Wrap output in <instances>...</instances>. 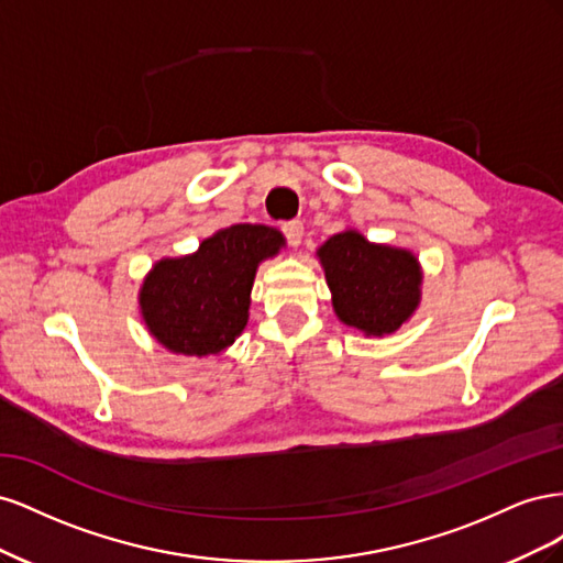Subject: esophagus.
<instances>
[{"label":"esophagus","mask_w":563,"mask_h":563,"mask_svg":"<svg viewBox=\"0 0 563 563\" xmlns=\"http://www.w3.org/2000/svg\"><path fill=\"white\" fill-rule=\"evenodd\" d=\"M282 232L286 234L288 244H291V246H300L302 234H305V228H302L300 220H288V223L282 225Z\"/></svg>","instance_id":"34e87169"}]
</instances>
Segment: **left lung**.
Listing matches in <instances>:
<instances>
[{
	"mask_svg": "<svg viewBox=\"0 0 563 563\" xmlns=\"http://www.w3.org/2000/svg\"><path fill=\"white\" fill-rule=\"evenodd\" d=\"M335 317L364 335L399 331L422 298V267L413 251L368 242L347 228L317 249Z\"/></svg>",
	"mask_w": 563,
	"mask_h": 563,
	"instance_id": "obj_1",
	"label": "left lung"
}]
</instances>
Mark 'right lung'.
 Listing matches in <instances>:
<instances>
[{
  "instance_id": "obj_1",
  "label": "right lung",
  "mask_w": 563,
  "mask_h": 563,
  "mask_svg": "<svg viewBox=\"0 0 563 563\" xmlns=\"http://www.w3.org/2000/svg\"><path fill=\"white\" fill-rule=\"evenodd\" d=\"M284 246L277 228L240 223L213 232L195 253L157 261L139 291L147 333L187 360L228 350L246 329L258 265Z\"/></svg>"
}]
</instances>
